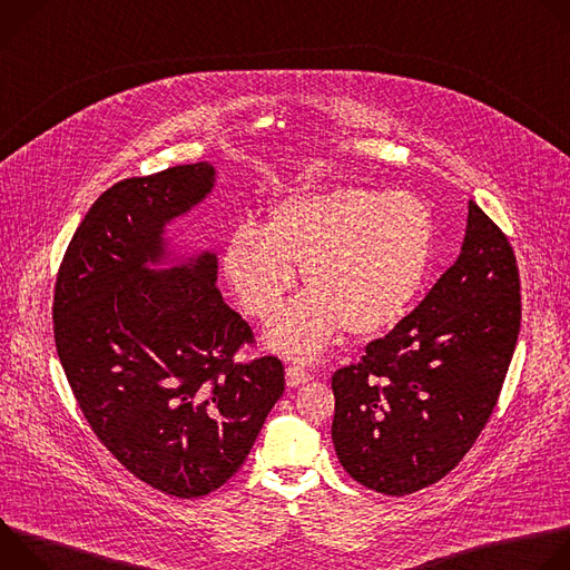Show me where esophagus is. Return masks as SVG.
<instances>
[{"label":"esophagus","mask_w":570,"mask_h":570,"mask_svg":"<svg viewBox=\"0 0 570 570\" xmlns=\"http://www.w3.org/2000/svg\"><path fill=\"white\" fill-rule=\"evenodd\" d=\"M308 381H311V374L306 370H302L299 365H288L286 367V385L288 387H299Z\"/></svg>","instance_id":"esophagus-1"}]
</instances>
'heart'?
<instances>
[{"mask_svg":"<svg viewBox=\"0 0 570 570\" xmlns=\"http://www.w3.org/2000/svg\"><path fill=\"white\" fill-rule=\"evenodd\" d=\"M433 246L435 216L420 196L336 187L286 196L259 227L238 225L220 268L243 308L262 322L277 315L299 268L308 291L275 322L268 345L313 361L341 327L356 338L392 330L426 282Z\"/></svg>","mask_w":570,"mask_h":570,"instance_id":"heart-1","label":"heart"}]
</instances>
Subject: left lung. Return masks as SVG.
<instances>
[{"mask_svg": "<svg viewBox=\"0 0 570 570\" xmlns=\"http://www.w3.org/2000/svg\"><path fill=\"white\" fill-rule=\"evenodd\" d=\"M505 234L469 203L462 248L422 304L332 379V440L367 490L413 494L446 475L490 420L521 327Z\"/></svg>", "mask_w": 570, "mask_h": 570, "instance_id": "obj_1", "label": "left lung"}]
</instances>
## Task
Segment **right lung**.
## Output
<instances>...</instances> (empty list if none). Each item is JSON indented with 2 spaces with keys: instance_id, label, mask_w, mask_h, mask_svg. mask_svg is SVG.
<instances>
[{
  "instance_id": "1",
  "label": "right lung",
  "mask_w": 570,
  "mask_h": 570,
  "mask_svg": "<svg viewBox=\"0 0 570 570\" xmlns=\"http://www.w3.org/2000/svg\"><path fill=\"white\" fill-rule=\"evenodd\" d=\"M209 161L130 178L71 236L56 295V350L88 424L155 490L198 499L246 462L284 394V365H232L250 327L216 286L214 250L180 255L169 227L216 189Z\"/></svg>"
}]
</instances>
